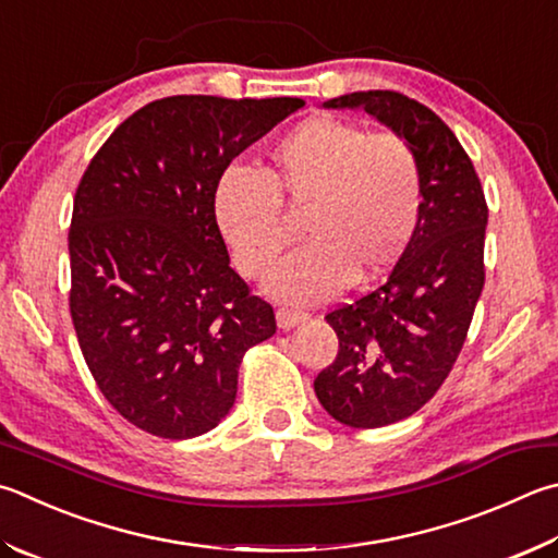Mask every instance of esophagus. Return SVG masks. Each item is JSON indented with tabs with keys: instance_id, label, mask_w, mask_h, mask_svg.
<instances>
[{
	"instance_id": "esophagus-1",
	"label": "esophagus",
	"mask_w": 558,
	"mask_h": 558,
	"mask_svg": "<svg viewBox=\"0 0 558 558\" xmlns=\"http://www.w3.org/2000/svg\"><path fill=\"white\" fill-rule=\"evenodd\" d=\"M276 319H278V327H280V329H292V327H298L300 322H305L307 314H305V312H298V310L280 307V310L276 312Z\"/></svg>"
}]
</instances>
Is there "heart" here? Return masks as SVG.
<instances>
[{"label":"heart","instance_id":"1","mask_svg":"<svg viewBox=\"0 0 558 558\" xmlns=\"http://www.w3.org/2000/svg\"><path fill=\"white\" fill-rule=\"evenodd\" d=\"M282 205L307 209L305 239L268 278L290 302H322L353 280L385 276L417 234L424 178L414 146L395 131L312 117L270 150L266 178L227 170L215 190L221 236L244 276L260 278L290 241Z\"/></svg>","mask_w":558,"mask_h":558}]
</instances>
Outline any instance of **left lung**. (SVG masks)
I'll return each mask as SVG.
<instances>
[{
    "label": "left lung",
    "instance_id": "obj_1",
    "mask_svg": "<svg viewBox=\"0 0 558 558\" xmlns=\"http://www.w3.org/2000/svg\"><path fill=\"white\" fill-rule=\"evenodd\" d=\"M324 107L366 109L408 138L422 163L417 234L388 280L327 314L339 353L314 378V392L333 420L376 429L429 402L459 359L485 282L488 205L459 138L417 99L368 89Z\"/></svg>",
    "mask_w": 558,
    "mask_h": 558
}]
</instances>
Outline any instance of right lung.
<instances>
[{"instance_id": "1", "label": "right lung", "mask_w": 558, "mask_h": 558, "mask_svg": "<svg viewBox=\"0 0 558 558\" xmlns=\"http://www.w3.org/2000/svg\"><path fill=\"white\" fill-rule=\"evenodd\" d=\"M302 107L156 99L121 121L80 180L70 317L97 388L154 437L215 429L236 400L244 353L276 333L272 307L229 266L215 190L241 150Z\"/></svg>"}]
</instances>
